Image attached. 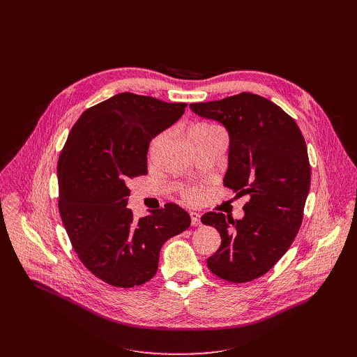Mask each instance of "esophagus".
I'll list each match as a JSON object with an SVG mask.
<instances>
[{
    "instance_id": "obj_1",
    "label": "esophagus",
    "mask_w": 357,
    "mask_h": 357,
    "mask_svg": "<svg viewBox=\"0 0 357 357\" xmlns=\"http://www.w3.org/2000/svg\"><path fill=\"white\" fill-rule=\"evenodd\" d=\"M190 220H192V226L197 227L200 226V215L196 212H190Z\"/></svg>"
}]
</instances>
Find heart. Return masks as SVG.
<instances>
[{"instance_id":"b5f03b06","label":"heart","mask_w":357,"mask_h":357,"mask_svg":"<svg viewBox=\"0 0 357 357\" xmlns=\"http://www.w3.org/2000/svg\"><path fill=\"white\" fill-rule=\"evenodd\" d=\"M212 128H213V127L206 126V124H199V126H195V127L189 131V134H190V132H195V131H205V130H212ZM182 196H183V199L188 200V202H196V200L199 199V196H200V190H199L197 188L189 186V188H185V189L182 190Z\"/></svg>"}]
</instances>
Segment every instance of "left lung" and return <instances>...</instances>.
Masks as SVG:
<instances>
[{"label": "left lung", "instance_id": "obj_1", "mask_svg": "<svg viewBox=\"0 0 357 357\" xmlns=\"http://www.w3.org/2000/svg\"><path fill=\"white\" fill-rule=\"evenodd\" d=\"M190 110L225 126L230 144L223 183L236 197L248 196L240 220L202 216L222 237L208 267L229 282L252 281L277 264L301 227L311 186L307 144L294 119L257 94L192 103Z\"/></svg>", "mask_w": 357, "mask_h": 357}]
</instances>
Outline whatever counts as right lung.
<instances>
[{
  "mask_svg": "<svg viewBox=\"0 0 357 357\" xmlns=\"http://www.w3.org/2000/svg\"><path fill=\"white\" fill-rule=\"evenodd\" d=\"M186 103L120 93L87 109L72 127L58 162L59 213L84 267L105 282L131 288L158 270L162 244L190 226L175 203L134 219L128 181L146 175L151 139L175 124Z\"/></svg>",
  "mask_w": 357,
  "mask_h": 357,
  "instance_id": "1",
  "label": "right lung"
}]
</instances>
